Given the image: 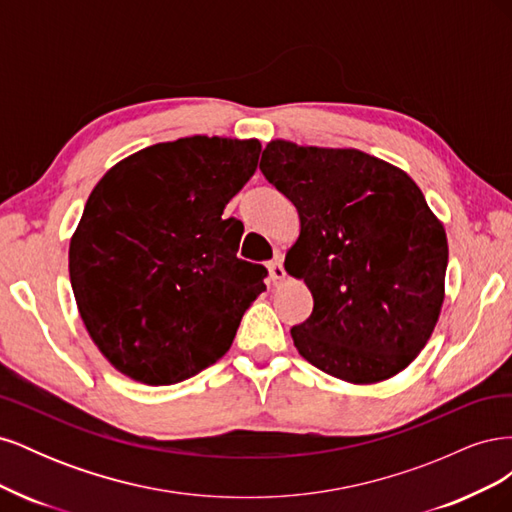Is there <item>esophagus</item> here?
<instances>
[{"mask_svg":"<svg viewBox=\"0 0 512 512\" xmlns=\"http://www.w3.org/2000/svg\"><path fill=\"white\" fill-rule=\"evenodd\" d=\"M269 273H271V280L273 284H280L286 280V271H284V262L280 256H275L271 262H269Z\"/></svg>","mask_w":512,"mask_h":512,"instance_id":"34e87169","label":"esophagus"}]
</instances>
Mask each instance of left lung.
<instances>
[{"instance_id": "left-lung-1", "label": "left lung", "mask_w": 512, "mask_h": 512, "mask_svg": "<svg viewBox=\"0 0 512 512\" xmlns=\"http://www.w3.org/2000/svg\"><path fill=\"white\" fill-rule=\"evenodd\" d=\"M260 170L299 211L286 271L314 312L290 335L324 374L376 384L425 348L444 303V224L412 177L359 149L275 138Z\"/></svg>"}]
</instances>
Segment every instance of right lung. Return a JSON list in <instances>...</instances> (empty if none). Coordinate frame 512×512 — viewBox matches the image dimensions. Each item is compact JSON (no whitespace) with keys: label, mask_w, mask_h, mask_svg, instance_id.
<instances>
[{"label":"right lung","mask_w":512,"mask_h":512,"mask_svg":"<svg viewBox=\"0 0 512 512\" xmlns=\"http://www.w3.org/2000/svg\"><path fill=\"white\" fill-rule=\"evenodd\" d=\"M258 138L185 136L123 158L91 190L70 239L89 337L123 376L166 386L220 361L265 290L237 258L228 200L256 173Z\"/></svg>","instance_id":"1"}]
</instances>
